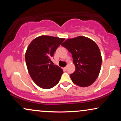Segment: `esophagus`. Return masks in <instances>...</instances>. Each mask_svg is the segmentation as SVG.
Returning <instances> with one entry per match:
<instances>
[{
    "label": "esophagus",
    "mask_w": 121,
    "mask_h": 121,
    "mask_svg": "<svg viewBox=\"0 0 121 121\" xmlns=\"http://www.w3.org/2000/svg\"><path fill=\"white\" fill-rule=\"evenodd\" d=\"M66 69H67V66H65V68H64V70L65 71H66Z\"/></svg>",
    "instance_id": "34e87169"
}]
</instances>
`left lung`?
<instances>
[{"mask_svg": "<svg viewBox=\"0 0 121 121\" xmlns=\"http://www.w3.org/2000/svg\"><path fill=\"white\" fill-rule=\"evenodd\" d=\"M72 54L76 66L70 78L74 84L81 87L91 85L99 75L102 57L99 48L92 40L84 36L69 39L61 44Z\"/></svg>", "mask_w": 121, "mask_h": 121, "instance_id": "left-lung-1", "label": "left lung"}]
</instances>
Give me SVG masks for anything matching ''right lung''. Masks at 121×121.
<instances>
[{"label":"right lung","mask_w":121,"mask_h":121,"mask_svg":"<svg viewBox=\"0 0 121 121\" xmlns=\"http://www.w3.org/2000/svg\"><path fill=\"white\" fill-rule=\"evenodd\" d=\"M64 39L41 36L33 40L26 52V65L30 76L37 86L48 89L59 83L63 70L50 64L51 58Z\"/></svg>","instance_id":"add662e5"}]
</instances>
